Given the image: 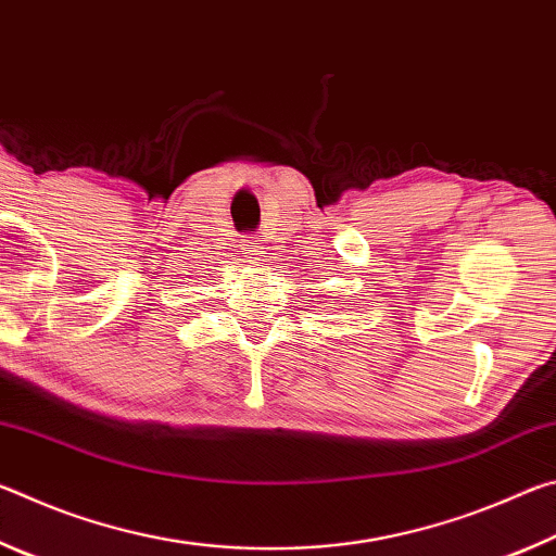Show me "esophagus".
<instances>
[{"mask_svg":"<svg viewBox=\"0 0 556 556\" xmlns=\"http://www.w3.org/2000/svg\"><path fill=\"white\" fill-rule=\"evenodd\" d=\"M265 250L267 248H265V244H262V240L255 238V240H250L248 244H244L242 257H244V262H250V265L262 267V265H265V255H267Z\"/></svg>","mask_w":556,"mask_h":556,"instance_id":"34e87169","label":"esophagus"}]
</instances>
